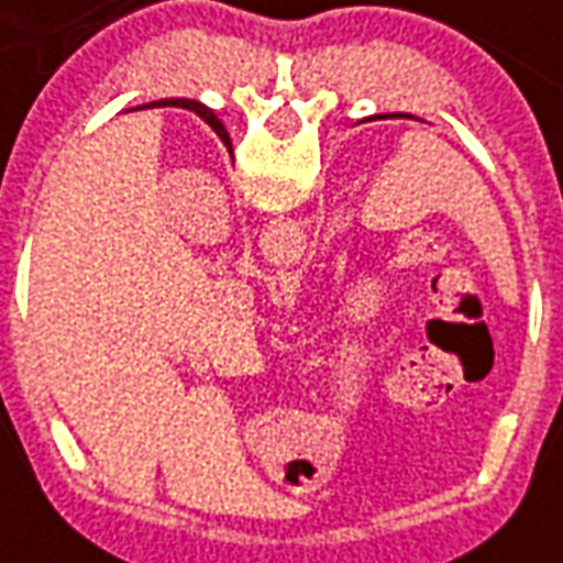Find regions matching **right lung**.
Wrapping results in <instances>:
<instances>
[{"mask_svg": "<svg viewBox=\"0 0 563 563\" xmlns=\"http://www.w3.org/2000/svg\"><path fill=\"white\" fill-rule=\"evenodd\" d=\"M157 106H178V109L197 111L199 118H202V121L209 123V126H211V130H214V133L221 135V142H224V145L230 147V135H227L224 123L218 121V114H214V111H211V109H206V106H202V102H197V99H161Z\"/></svg>", "mask_w": 563, "mask_h": 563, "instance_id": "obj_1", "label": "right lung"}]
</instances>
